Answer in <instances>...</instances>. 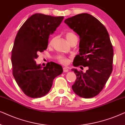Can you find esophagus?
Segmentation results:
<instances>
[{
    "label": "esophagus",
    "instance_id": "obj_1",
    "mask_svg": "<svg viewBox=\"0 0 125 125\" xmlns=\"http://www.w3.org/2000/svg\"><path fill=\"white\" fill-rule=\"evenodd\" d=\"M68 68L67 67H64L63 68V71L65 72V73H66V72H68Z\"/></svg>",
    "mask_w": 125,
    "mask_h": 125
}]
</instances>
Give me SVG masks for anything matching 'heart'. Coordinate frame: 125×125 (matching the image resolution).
<instances>
[{"label": "heart", "mask_w": 125, "mask_h": 125, "mask_svg": "<svg viewBox=\"0 0 125 125\" xmlns=\"http://www.w3.org/2000/svg\"><path fill=\"white\" fill-rule=\"evenodd\" d=\"M65 36H66V39L69 43L73 39H74V38H77V37H76V35L75 34V33H73V32H71V31H69V32L66 33V35H65ZM55 37H52V39L50 40V41H49V45L50 46H52V43H54V41H55ZM58 59H59V62L63 63V64H67V62H68L67 59L66 58H65L64 57H62V56H60V57H59Z\"/></svg>", "instance_id": "obj_1"}]
</instances>
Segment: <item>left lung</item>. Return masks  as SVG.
<instances>
[{
  "label": "left lung",
  "mask_w": 125,
  "mask_h": 125,
  "mask_svg": "<svg viewBox=\"0 0 125 125\" xmlns=\"http://www.w3.org/2000/svg\"><path fill=\"white\" fill-rule=\"evenodd\" d=\"M64 22L80 37L79 54L73 65L88 67L85 73L72 70L76 75L72 88L80 97H94L104 87L113 70V49L109 35L104 25L88 13L78 14Z\"/></svg>",
  "instance_id": "left-lung-1"
}]
</instances>
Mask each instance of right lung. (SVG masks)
Masks as SVG:
<instances>
[{"label": "right lung", "mask_w": 125, "mask_h": 125, "mask_svg": "<svg viewBox=\"0 0 125 125\" xmlns=\"http://www.w3.org/2000/svg\"><path fill=\"white\" fill-rule=\"evenodd\" d=\"M64 17L36 13L24 22L16 36L12 50V73L24 94L31 98L46 95L54 78L63 73L62 67L53 62L42 68L37 64L38 54L46 50L48 40Z\"/></svg>", "instance_id": "1"}]
</instances>
